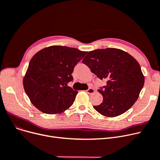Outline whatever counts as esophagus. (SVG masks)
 <instances>
[{
  "label": "esophagus",
  "instance_id": "esophagus-1",
  "mask_svg": "<svg viewBox=\"0 0 160 160\" xmlns=\"http://www.w3.org/2000/svg\"><path fill=\"white\" fill-rule=\"evenodd\" d=\"M87 92L88 93V94L91 95V94H92V93H93L95 92V90H94V89L92 88H89L87 90Z\"/></svg>",
  "mask_w": 160,
  "mask_h": 160
}]
</instances>
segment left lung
Instances as JSON below:
<instances>
[{
  "instance_id": "1",
  "label": "left lung",
  "mask_w": 160,
  "mask_h": 160,
  "mask_svg": "<svg viewBox=\"0 0 160 160\" xmlns=\"http://www.w3.org/2000/svg\"><path fill=\"white\" fill-rule=\"evenodd\" d=\"M82 63L107 86L98 91L102 96L101 105L93 106L106 117H116L132 107L139 98L145 78L138 62L127 52L108 48L89 52Z\"/></svg>"
}]
</instances>
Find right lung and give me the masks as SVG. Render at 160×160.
<instances>
[{
  "mask_svg": "<svg viewBox=\"0 0 160 160\" xmlns=\"http://www.w3.org/2000/svg\"><path fill=\"white\" fill-rule=\"evenodd\" d=\"M87 52L51 46L37 52L23 78L24 90L34 107L43 113L60 114L70 108L78 92L68 87L73 68Z\"/></svg>",
  "mask_w": 160,
  "mask_h": 160,
  "instance_id": "1",
  "label": "right lung"
}]
</instances>
